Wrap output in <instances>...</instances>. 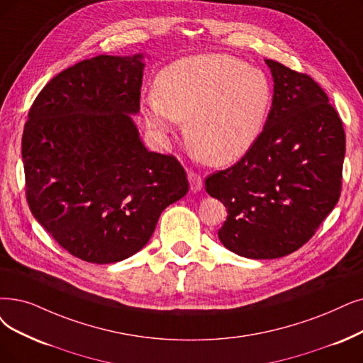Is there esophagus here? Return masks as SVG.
<instances>
[{
    "instance_id": "esophagus-1",
    "label": "esophagus",
    "mask_w": 363,
    "mask_h": 363,
    "mask_svg": "<svg viewBox=\"0 0 363 363\" xmlns=\"http://www.w3.org/2000/svg\"><path fill=\"white\" fill-rule=\"evenodd\" d=\"M187 179H189V184H191L192 192H199L202 189V177L199 176L198 172L189 171V174H187Z\"/></svg>"
}]
</instances>
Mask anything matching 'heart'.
Here are the masks:
<instances>
[{
  "instance_id": "obj_1",
  "label": "heart",
  "mask_w": 363,
  "mask_h": 363,
  "mask_svg": "<svg viewBox=\"0 0 363 363\" xmlns=\"http://www.w3.org/2000/svg\"><path fill=\"white\" fill-rule=\"evenodd\" d=\"M272 103L262 71L225 53L187 56L165 67L144 119L159 135L187 121V141L211 165H228L247 153L262 134Z\"/></svg>"
}]
</instances>
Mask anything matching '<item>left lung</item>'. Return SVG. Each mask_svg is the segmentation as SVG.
Wrapping results in <instances>:
<instances>
[{"mask_svg": "<svg viewBox=\"0 0 363 363\" xmlns=\"http://www.w3.org/2000/svg\"><path fill=\"white\" fill-rule=\"evenodd\" d=\"M265 62L274 95L262 134L237 164L206 179L228 211L220 242L249 259L291 255L314 235L340 199L345 155L342 122L320 86Z\"/></svg>", "mask_w": 363, "mask_h": 363, "instance_id": "obj_1", "label": "left lung"}]
</instances>
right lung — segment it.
I'll return each instance as SVG.
<instances>
[{"label": "right lung", "instance_id": "1", "mask_svg": "<svg viewBox=\"0 0 363 363\" xmlns=\"http://www.w3.org/2000/svg\"><path fill=\"white\" fill-rule=\"evenodd\" d=\"M143 57L99 55L64 69L23 128L28 206L62 249L91 264L140 252L161 213L189 191L180 162L149 152L131 118Z\"/></svg>", "mask_w": 363, "mask_h": 363}]
</instances>
